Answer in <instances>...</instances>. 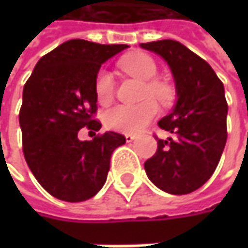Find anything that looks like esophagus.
I'll return each mask as SVG.
<instances>
[{
  "label": "esophagus",
  "mask_w": 248,
  "mask_h": 248,
  "mask_svg": "<svg viewBox=\"0 0 248 248\" xmlns=\"http://www.w3.org/2000/svg\"><path fill=\"white\" fill-rule=\"evenodd\" d=\"M135 138H137V137L132 135V134H127V135H125V140H127V142H132Z\"/></svg>",
  "instance_id": "obj_1"
}]
</instances>
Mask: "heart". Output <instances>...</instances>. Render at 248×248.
<instances>
[{"label": "heart", "mask_w": 248, "mask_h": 248, "mask_svg": "<svg viewBox=\"0 0 248 248\" xmlns=\"http://www.w3.org/2000/svg\"><path fill=\"white\" fill-rule=\"evenodd\" d=\"M120 67L124 72L145 82L140 98L145 99L138 105H119L108 110L103 116L105 125L111 131L124 134H137L145 128L157 116L156 99L163 106H168L174 98V91L164 81L153 80L157 76L158 67L155 59L145 52L128 53L120 59ZM95 98L100 105H109L114 98L113 74L100 69L93 80Z\"/></svg>", "instance_id": "obj_1"}]
</instances>
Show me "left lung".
<instances>
[{
    "label": "left lung",
    "mask_w": 248,
    "mask_h": 248,
    "mask_svg": "<svg viewBox=\"0 0 248 248\" xmlns=\"http://www.w3.org/2000/svg\"><path fill=\"white\" fill-rule=\"evenodd\" d=\"M140 46L170 64L178 95L172 113L158 121V127L172 137H156L157 150L145 161L146 174L167 193L195 192L214 174L228 138L224 84L204 59L178 41Z\"/></svg>",
    "instance_id": "obj_1"
}]
</instances>
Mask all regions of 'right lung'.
Listing matches in <instances>:
<instances>
[{"label":"right lung","mask_w":248,"mask_h":248,"mask_svg":"<svg viewBox=\"0 0 248 248\" xmlns=\"http://www.w3.org/2000/svg\"><path fill=\"white\" fill-rule=\"evenodd\" d=\"M128 48L70 40L44 55L23 88L19 111L23 155L44 189L63 202H84L105 185L110 157L125 143L117 132L80 140V129L99 131L93 80L102 63Z\"/></svg>","instance_id":"add662e5"}]
</instances>
